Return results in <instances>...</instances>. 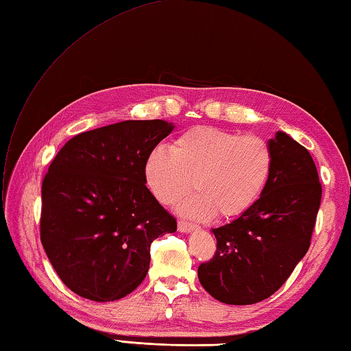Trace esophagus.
Segmentation results:
<instances>
[{"mask_svg": "<svg viewBox=\"0 0 351 351\" xmlns=\"http://www.w3.org/2000/svg\"><path fill=\"white\" fill-rule=\"evenodd\" d=\"M177 227H178V231H180V232H191V231L198 228L195 223H189V222H186V221L178 222Z\"/></svg>", "mask_w": 351, "mask_h": 351, "instance_id": "esophagus-1", "label": "esophagus"}]
</instances>
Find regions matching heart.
<instances>
[{"instance_id":"1","label":"heart","mask_w":351,"mask_h":351,"mask_svg":"<svg viewBox=\"0 0 351 351\" xmlns=\"http://www.w3.org/2000/svg\"><path fill=\"white\" fill-rule=\"evenodd\" d=\"M271 152L255 135L237 136L212 126H197L177 136L169 150L147 156L144 177L162 204H176L188 195L195 180L197 195L178 206L195 219H234L245 215L266 188L271 173Z\"/></svg>"}]
</instances>
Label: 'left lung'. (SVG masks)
Wrapping results in <instances>:
<instances>
[{
    "label": "left lung",
    "instance_id": "obj_1",
    "mask_svg": "<svg viewBox=\"0 0 351 351\" xmlns=\"http://www.w3.org/2000/svg\"><path fill=\"white\" fill-rule=\"evenodd\" d=\"M271 173L261 197L236 221L213 228L215 256L198 267L204 290L227 305L270 298L305 256L322 201L309 152L285 132L269 139Z\"/></svg>",
    "mask_w": 351,
    "mask_h": 351
}]
</instances>
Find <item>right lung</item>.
I'll return each instance as SVG.
<instances>
[{"label":"right lung","instance_id":"obj_1","mask_svg":"<svg viewBox=\"0 0 351 351\" xmlns=\"http://www.w3.org/2000/svg\"><path fill=\"white\" fill-rule=\"evenodd\" d=\"M174 129L126 120L73 136L42 184L40 240L61 281L81 298L119 300L144 281L150 245L177 222L145 186L144 163Z\"/></svg>","mask_w":351,"mask_h":351}]
</instances>
